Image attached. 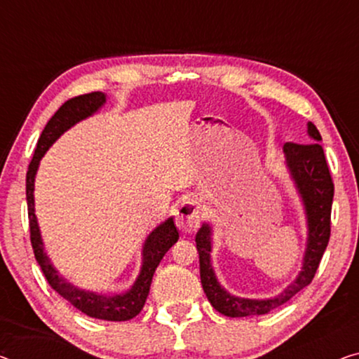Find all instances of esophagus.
Masks as SVG:
<instances>
[{
	"label": "esophagus",
	"mask_w": 359,
	"mask_h": 359,
	"mask_svg": "<svg viewBox=\"0 0 359 359\" xmlns=\"http://www.w3.org/2000/svg\"><path fill=\"white\" fill-rule=\"evenodd\" d=\"M175 222L184 233H191L200 226V201L195 196H187L175 212Z\"/></svg>",
	"instance_id": "34e87169"
}]
</instances>
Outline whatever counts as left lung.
<instances>
[{
  "label": "left lung",
  "mask_w": 359,
  "mask_h": 359,
  "mask_svg": "<svg viewBox=\"0 0 359 359\" xmlns=\"http://www.w3.org/2000/svg\"><path fill=\"white\" fill-rule=\"evenodd\" d=\"M308 135L313 143L298 145L285 143V165L295 185L299 201L303 205L304 219H306V248L303 255L302 271L295 280L283 288L279 295L271 298H242L229 293L217 280L214 272L211 251H212V227L203 222L196 232L195 242L200 255V277L201 285L212 308L224 316L245 318L259 316L279 308L295 297L299 290L309 285L316 274L320 258L327 248L330 237V211H332L334 184L330 177L329 165L325 163L320 133L313 122H308Z\"/></svg>",
  "instance_id": "1"
}]
</instances>
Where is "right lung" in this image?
<instances>
[{
    "instance_id": "obj_1",
    "label": "right lung",
    "mask_w": 359,
    "mask_h": 359,
    "mask_svg": "<svg viewBox=\"0 0 359 359\" xmlns=\"http://www.w3.org/2000/svg\"><path fill=\"white\" fill-rule=\"evenodd\" d=\"M106 100L108 98L103 92L76 96V98L66 101L55 112V116L48 121L39 138V143H36V149L29 164V170H27V208H29L30 240L35 259L39 261L43 274H45L53 290H56L72 306H76L79 311H82L90 318L103 320H128L142 311L149 293V287H151L154 271L161 263L163 256L179 240V231L174 224V217H168L156 229L149 232L142 248L140 272H138L133 285L127 292L106 295V293L85 290V288L76 287L67 279H64L60 271L53 266L50 256L46 255L35 214V177L41 158L45 156V153L64 132L103 108Z\"/></svg>"
}]
</instances>
